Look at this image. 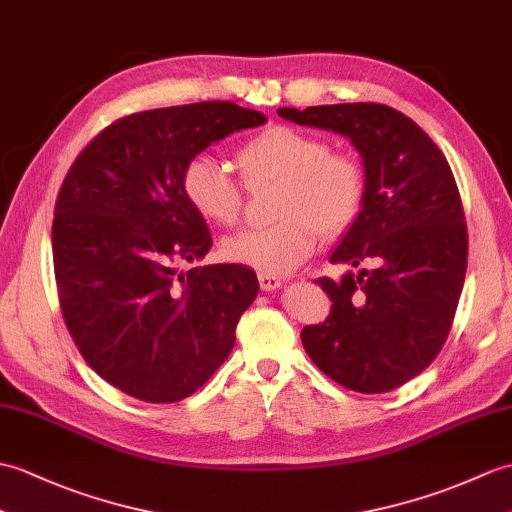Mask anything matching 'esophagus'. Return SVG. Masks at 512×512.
<instances>
[{"label":"esophagus","mask_w":512,"mask_h":512,"mask_svg":"<svg viewBox=\"0 0 512 512\" xmlns=\"http://www.w3.org/2000/svg\"><path fill=\"white\" fill-rule=\"evenodd\" d=\"M257 281H259V288L266 290V292L277 290L279 285H281V277L268 275V272H257Z\"/></svg>","instance_id":"esophagus-1"}]
</instances>
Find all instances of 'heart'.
Masks as SVG:
<instances>
[{"label":"heart","instance_id":"b5f03b06","mask_svg":"<svg viewBox=\"0 0 512 512\" xmlns=\"http://www.w3.org/2000/svg\"><path fill=\"white\" fill-rule=\"evenodd\" d=\"M235 163L246 185L279 183L270 227L246 229L222 242V255L268 275H283L310 257L320 235L347 233L366 202L362 163L347 152H331L314 133L272 124L244 139ZM185 200L202 220L231 227L242 213V183L222 165L196 154L181 170Z\"/></svg>","mask_w":512,"mask_h":512}]
</instances>
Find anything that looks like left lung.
I'll use <instances>...</instances> for the list:
<instances>
[{"instance_id": "1", "label": "left lung", "mask_w": 512, "mask_h": 512, "mask_svg": "<svg viewBox=\"0 0 512 512\" xmlns=\"http://www.w3.org/2000/svg\"><path fill=\"white\" fill-rule=\"evenodd\" d=\"M283 120L334 130L358 148L366 202L331 264L362 268L316 283L325 323L301 331L312 362L340 386L377 395L434 362L467 272V224L445 154L408 115L377 102L279 109Z\"/></svg>"}]
</instances>
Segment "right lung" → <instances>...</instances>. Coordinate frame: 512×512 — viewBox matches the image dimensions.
I'll return each instance as SVG.
<instances>
[{
    "label": "right lung",
    "mask_w": 512,
    "mask_h": 512,
    "mask_svg": "<svg viewBox=\"0 0 512 512\" xmlns=\"http://www.w3.org/2000/svg\"><path fill=\"white\" fill-rule=\"evenodd\" d=\"M266 117L235 102H196L120 117L71 163L52 222L56 292L87 364L148 403L196 392L229 358L237 320L255 301L240 264L205 257L211 233L185 200L183 165Z\"/></svg>",
    "instance_id": "1"
}]
</instances>
